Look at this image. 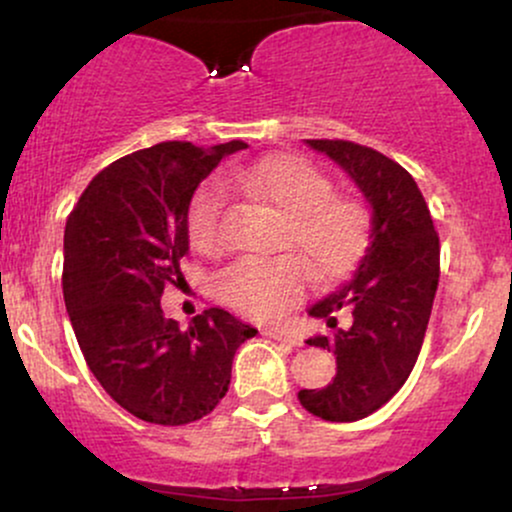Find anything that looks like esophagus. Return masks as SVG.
Returning a JSON list of instances; mask_svg holds the SVG:
<instances>
[{
	"label": "esophagus",
	"mask_w": 512,
	"mask_h": 512,
	"mask_svg": "<svg viewBox=\"0 0 512 512\" xmlns=\"http://www.w3.org/2000/svg\"><path fill=\"white\" fill-rule=\"evenodd\" d=\"M264 334H267L269 339H276V342H284V344H289V346H301L303 344V339L298 337V334L286 332V330H267Z\"/></svg>",
	"instance_id": "1"
}]
</instances>
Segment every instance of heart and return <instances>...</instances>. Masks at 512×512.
<instances>
[{"instance_id":"obj_1","label":"heart","mask_w":512,"mask_h":512,"mask_svg":"<svg viewBox=\"0 0 512 512\" xmlns=\"http://www.w3.org/2000/svg\"><path fill=\"white\" fill-rule=\"evenodd\" d=\"M226 180L250 199L281 214L274 257H245L216 276V298L257 322H274L303 301L310 279L320 286L344 284L358 272L373 245V211L356 197L334 195L325 170L301 156H269L236 166ZM226 192L207 182L187 214L192 245L221 255V211Z\"/></svg>"}]
</instances>
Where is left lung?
I'll list each match as a JSON object with an SVG mask.
<instances>
[{"label": "left lung", "mask_w": 512, "mask_h": 512, "mask_svg": "<svg viewBox=\"0 0 512 512\" xmlns=\"http://www.w3.org/2000/svg\"><path fill=\"white\" fill-rule=\"evenodd\" d=\"M305 144L339 163L373 207L368 257L349 284L308 310L332 330L308 344L337 356V375L320 390L298 392L313 416L358 421L395 397L419 358L440 276L438 233L419 185L397 161L344 139Z\"/></svg>", "instance_id": "left-lung-1"}]
</instances>
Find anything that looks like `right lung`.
Listing matches in <instances>:
<instances>
[{"label":"right lung","instance_id":"add662e5","mask_svg":"<svg viewBox=\"0 0 512 512\" xmlns=\"http://www.w3.org/2000/svg\"><path fill=\"white\" fill-rule=\"evenodd\" d=\"M245 146L163 142L134 151L88 182L67 219L62 291L76 342L103 390L149 424L211 414L231 385L238 346L257 334L221 308L180 330L161 308L190 252L192 195Z\"/></svg>","mask_w":512,"mask_h":512}]
</instances>
